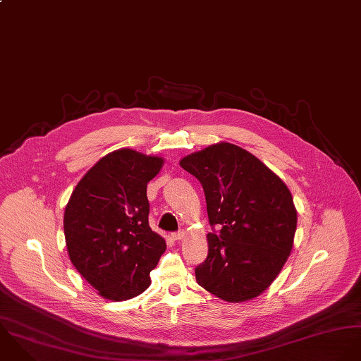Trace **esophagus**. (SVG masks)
I'll use <instances>...</instances> for the list:
<instances>
[{
    "label": "esophagus",
    "mask_w": 361,
    "mask_h": 361,
    "mask_svg": "<svg viewBox=\"0 0 361 361\" xmlns=\"http://www.w3.org/2000/svg\"><path fill=\"white\" fill-rule=\"evenodd\" d=\"M171 237H173V240H176V241H180V240H183V238L185 237V233H184V230H180V231H176V233H173V234H171Z\"/></svg>",
    "instance_id": "1"
}]
</instances>
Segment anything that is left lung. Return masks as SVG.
Returning <instances> with one entry per match:
<instances>
[{
    "label": "left lung",
    "instance_id": "left-lung-1",
    "mask_svg": "<svg viewBox=\"0 0 361 361\" xmlns=\"http://www.w3.org/2000/svg\"><path fill=\"white\" fill-rule=\"evenodd\" d=\"M205 192L212 233L195 268L200 286L221 300H251L288 261L297 212L286 184L240 146L212 145L180 161ZM216 226L218 231L214 227Z\"/></svg>",
    "mask_w": 361,
    "mask_h": 361
}]
</instances>
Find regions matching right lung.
<instances>
[{
  "label": "right lung",
  "instance_id": "right-lung-1",
  "mask_svg": "<svg viewBox=\"0 0 361 361\" xmlns=\"http://www.w3.org/2000/svg\"><path fill=\"white\" fill-rule=\"evenodd\" d=\"M161 164V157L120 149L102 157L73 190L64 214L68 255L104 298L141 294L166 250V241L149 227L146 197Z\"/></svg>",
  "mask_w": 361,
  "mask_h": 361
}]
</instances>
